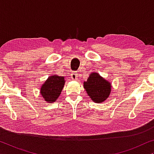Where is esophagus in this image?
<instances>
[{
	"mask_svg": "<svg viewBox=\"0 0 154 154\" xmlns=\"http://www.w3.org/2000/svg\"><path fill=\"white\" fill-rule=\"evenodd\" d=\"M71 78L72 80H76L78 79V73L73 72L71 74Z\"/></svg>",
	"mask_w": 154,
	"mask_h": 154,
	"instance_id": "1",
	"label": "esophagus"
}]
</instances>
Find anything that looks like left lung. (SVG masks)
<instances>
[{"label": "left lung", "instance_id": "left-lung-1", "mask_svg": "<svg viewBox=\"0 0 154 154\" xmlns=\"http://www.w3.org/2000/svg\"><path fill=\"white\" fill-rule=\"evenodd\" d=\"M83 84L88 96L93 102L101 103L109 97L111 90V84L101 77L99 73H91Z\"/></svg>", "mask_w": 154, "mask_h": 154}]
</instances>
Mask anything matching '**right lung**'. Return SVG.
Returning <instances> with one entry per match:
<instances>
[{
  "label": "right lung",
  "mask_w": 154,
  "mask_h": 154,
  "mask_svg": "<svg viewBox=\"0 0 154 154\" xmlns=\"http://www.w3.org/2000/svg\"><path fill=\"white\" fill-rule=\"evenodd\" d=\"M64 79L62 76L53 75L48 78L41 88V94L46 102H55L64 85Z\"/></svg>",
  "instance_id": "obj_1"
}]
</instances>
